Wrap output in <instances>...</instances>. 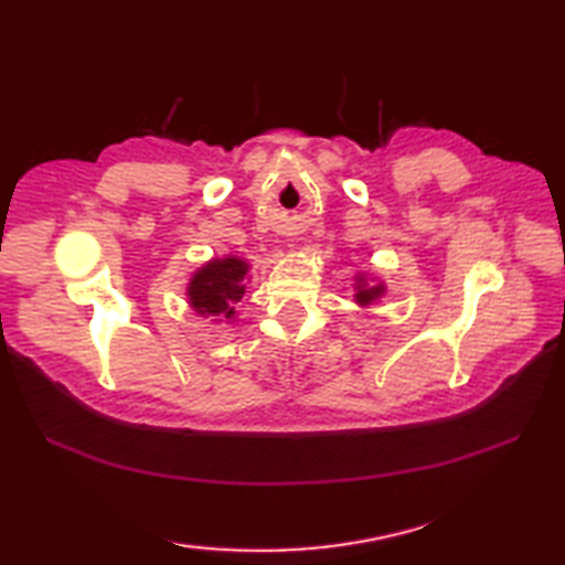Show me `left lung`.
<instances>
[{"mask_svg": "<svg viewBox=\"0 0 565 565\" xmlns=\"http://www.w3.org/2000/svg\"><path fill=\"white\" fill-rule=\"evenodd\" d=\"M354 281H356L354 284V291H356L354 294V301H356V306H362V308L379 301V298L386 294V284H383V281L374 284V279H369V276L362 274V271L356 274Z\"/></svg>", "mask_w": 565, "mask_h": 565, "instance_id": "left-lung-1", "label": "left lung"}]
</instances>
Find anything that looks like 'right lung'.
Returning a JSON list of instances; mask_svg holds the SVG:
<instances>
[{
	"label": "right lung",
	"instance_id": "obj_1",
	"mask_svg": "<svg viewBox=\"0 0 565 565\" xmlns=\"http://www.w3.org/2000/svg\"><path fill=\"white\" fill-rule=\"evenodd\" d=\"M249 276V262L243 257L227 255L213 257L211 262L191 274L186 284L189 306L196 310L201 318L213 320H235L239 298L245 296Z\"/></svg>",
	"mask_w": 565,
	"mask_h": 565
}]
</instances>
